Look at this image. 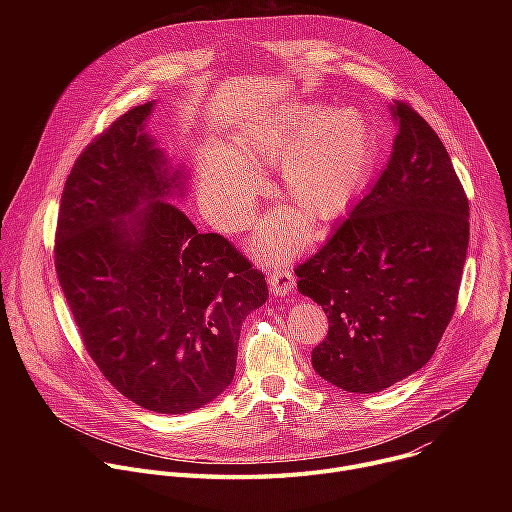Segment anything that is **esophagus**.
Listing matches in <instances>:
<instances>
[{"mask_svg":"<svg viewBox=\"0 0 512 512\" xmlns=\"http://www.w3.org/2000/svg\"><path fill=\"white\" fill-rule=\"evenodd\" d=\"M267 281H269V289L273 291L275 296H285L289 294L291 289L296 285V277L289 269L283 267H275L273 271L267 273Z\"/></svg>","mask_w":512,"mask_h":512,"instance_id":"1","label":"esophagus"}]
</instances>
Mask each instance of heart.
Wrapping results in <instances>:
<instances>
[{
    "label": "heart",
    "instance_id": "b5f03b06",
    "mask_svg": "<svg viewBox=\"0 0 512 512\" xmlns=\"http://www.w3.org/2000/svg\"><path fill=\"white\" fill-rule=\"evenodd\" d=\"M375 135L354 107H281L249 117L229 145L210 143L198 162L200 200L212 221L243 227L255 208L261 174L277 164L279 192L312 221H328L354 198L369 174ZM304 243V229L287 212H271L257 225L253 247L283 259Z\"/></svg>",
    "mask_w": 512,
    "mask_h": 512
}]
</instances>
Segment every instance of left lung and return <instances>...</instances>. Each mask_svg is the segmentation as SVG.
<instances>
[{
  "mask_svg": "<svg viewBox=\"0 0 512 512\" xmlns=\"http://www.w3.org/2000/svg\"><path fill=\"white\" fill-rule=\"evenodd\" d=\"M387 168L318 253L298 289L328 318L312 367L348 393H377L419 371L458 304L470 206L450 154L405 101Z\"/></svg>",
  "mask_w": 512,
  "mask_h": 512,
  "instance_id": "8db88e82",
  "label": "left lung"
}]
</instances>
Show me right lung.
<instances>
[{
	"label": "right lung",
	"mask_w": 512,
	"mask_h": 512,
	"mask_svg": "<svg viewBox=\"0 0 512 512\" xmlns=\"http://www.w3.org/2000/svg\"><path fill=\"white\" fill-rule=\"evenodd\" d=\"M129 109L72 166L54 265L83 344L105 379L156 413H188L237 369L241 324L267 300L265 275L223 235L198 233L166 200L182 190ZM125 215H133L129 222Z\"/></svg>",
	"instance_id": "right-lung-1"
}]
</instances>
